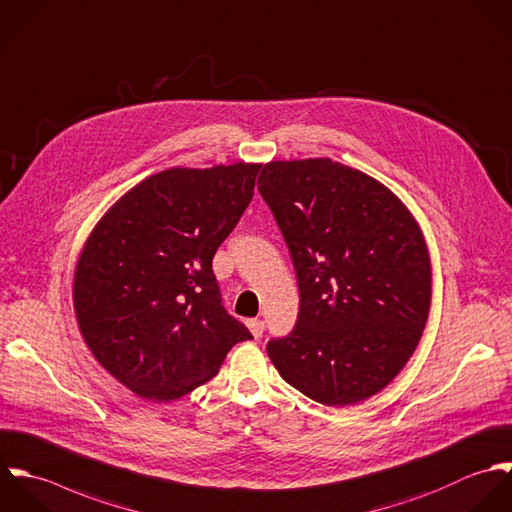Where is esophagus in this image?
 Here are the masks:
<instances>
[{
    "instance_id": "esophagus-1",
    "label": "esophagus",
    "mask_w": 512,
    "mask_h": 512,
    "mask_svg": "<svg viewBox=\"0 0 512 512\" xmlns=\"http://www.w3.org/2000/svg\"><path fill=\"white\" fill-rule=\"evenodd\" d=\"M248 328H250V332L256 340L262 338V334H264V322L262 320H248Z\"/></svg>"
}]
</instances>
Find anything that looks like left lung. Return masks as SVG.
Returning a JSON list of instances; mask_svg holds the SVG:
<instances>
[{
    "mask_svg": "<svg viewBox=\"0 0 512 512\" xmlns=\"http://www.w3.org/2000/svg\"><path fill=\"white\" fill-rule=\"evenodd\" d=\"M258 182L300 288L294 330L268 341L272 363L324 405L375 395L409 361L429 314L415 218L381 182L332 159L268 163Z\"/></svg>",
    "mask_w": 512,
    "mask_h": 512,
    "instance_id": "left-lung-1",
    "label": "left lung"
}]
</instances>
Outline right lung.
Here are the masks:
<instances>
[{
	"label": "right lung",
	"instance_id": "right-lung-1",
	"mask_svg": "<svg viewBox=\"0 0 512 512\" xmlns=\"http://www.w3.org/2000/svg\"><path fill=\"white\" fill-rule=\"evenodd\" d=\"M260 165L171 169L131 188L95 226L73 304L97 361L139 397L178 399L212 379L248 328L222 306L218 246L254 196Z\"/></svg>",
	"mask_w": 512,
	"mask_h": 512
}]
</instances>
